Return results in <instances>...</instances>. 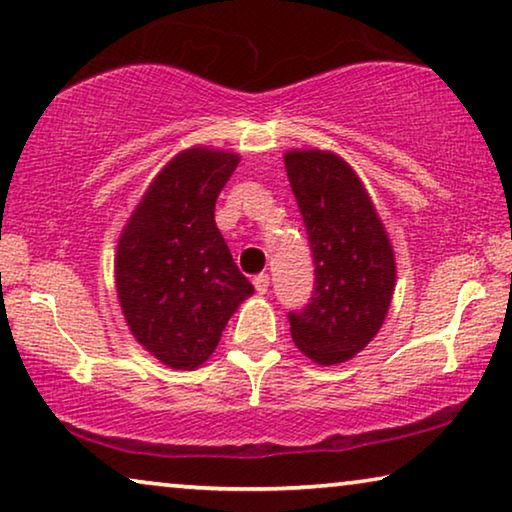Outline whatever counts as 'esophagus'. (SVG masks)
Here are the masks:
<instances>
[{
  "label": "esophagus",
  "instance_id": "34e87169",
  "mask_svg": "<svg viewBox=\"0 0 512 512\" xmlns=\"http://www.w3.org/2000/svg\"><path fill=\"white\" fill-rule=\"evenodd\" d=\"M254 288H256V293L265 295L267 288H270V277H267V274H256V277H254Z\"/></svg>",
  "mask_w": 512,
  "mask_h": 512
}]
</instances>
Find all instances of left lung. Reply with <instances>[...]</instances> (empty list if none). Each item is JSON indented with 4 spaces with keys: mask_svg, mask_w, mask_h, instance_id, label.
Segmentation results:
<instances>
[{
    "mask_svg": "<svg viewBox=\"0 0 512 512\" xmlns=\"http://www.w3.org/2000/svg\"><path fill=\"white\" fill-rule=\"evenodd\" d=\"M286 171L313 256V295L288 313L290 334L306 357L341 364L366 348L387 316L393 249L348 162L325 151H290Z\"/></svg>",
    "mask_w": 512,
    "mask_h": 512,
    "instance_id": "8db88e82",
    "label": "left lung"
}]
</instances>
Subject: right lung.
Listing matches in <instances>:
<instances>
[{
  "instance_id": "obj_1",
  "label": "right lung",
  "mask_w": 512,
  "mask_h": 512,
  "mask_svg": "<svg viewBox=\"0 0 512 512\" xmlns=\"http://www.w3.org/2000/svg\"><path fill=\"white\" fill-rule=\"evenodd\" d=\"M240 157L190 148L160 171L116 251V290L130 332L171 368L201 366L254 286L233 263L215 203Z\"/></svg>"
}]
</instances>
